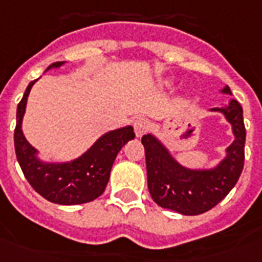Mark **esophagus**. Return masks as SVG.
Segmentation results:
<instances>
[{"label":"esophagus","instance_id":"obj_1","mask_svg":"<svg viewBox=\"0 0 262 262\" xmlns=\"http://www.w3.org/2000/svg\"><path fill=\"white\" fill-rule=\"evenodd\" d=\"M149 127V121L145 120V118H138V120L134 121V131H135V135H137V137H142L144 134L148 133Z\"/></svg>","mask_w":262,"mask_h":262}]
</instances>
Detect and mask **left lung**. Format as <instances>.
Returning <instances> with one entry per match:
<instances>
[{
  "label": "left lung",
  "mask_w": 262,
  "mask_h": 262,
  "mask_svg": "<svg viewBox=\"0 0 262 262\" xmlns=\"http://www.w3.org/2000/svg\"><path fill=\"white\" fill-rule=\"evenodd\" d=\"M222 93L232 95L229 86ZM222 113L232 124L234 141L226 149L225 159L212 169H188L181 166L152 134L142 137L146 159L148 190L159 207L181 215H200L209 211L236 186L244 166L246 127L243 108L232 99L228 106L211 108Z\"/></svg>",
  "instance_id": "8db88e82"
}]
</instances>
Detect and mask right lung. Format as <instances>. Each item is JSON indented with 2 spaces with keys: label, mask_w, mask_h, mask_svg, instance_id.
<instances>
[{
  "label": "right lung",
  "mask_w": 262,
  "mask_h": 262,
  "mask_svg": "<svg viewBox=\"0 0 262 262\" xmlns=\"http://www.w3.org/2000/svg\"><path fill=\"white\" fill-rule=\"evenodd\" d=\"M64 64L54 62L50 68H58ZM32 81L26 88L16 110V127L13 134L15 152L19 166L26 180L36 192L47 201L60 205H78L96 200L107 186L112 166L124 145L134 139L135 134L131 125L103 134L91 148L79 158L64 163H47L37 158V150L26 141L22 131L26 102Z\"/></svg>",
  "instance_id": "add662e5"
}]
</instances>
